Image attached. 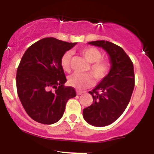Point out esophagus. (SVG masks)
<instances>
[{"mask_svg": "<svg viewBox=\"0 0 154 154\" xmlns=\"http://www.w3.org/2000/svg\"><path fill=\"white\" fill-rule=\"evenodd\" d=\"M85 93V92L84 91H78V90H77V95H82V93Z\"/></svg>", "mask_w": 154, "mask_h": 154, "instance_id": "obj_1", "label": "esophagus"}]
</instances>
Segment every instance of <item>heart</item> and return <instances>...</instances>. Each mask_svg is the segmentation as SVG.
Wrapping results in <instances>:
<instances>
[{"label": "heart", "instance_id": "obj_1", "mask_svg": "<svg viewBox=\"0 0 154 154\" xmlns=\"http://www.w3.org/2000/svg\"><path fill=\"white\" fill-rule=\"evenodd\" d=\"M81 54L91 64V72L97 80L103 79L109 74L111 69V63L106 59H101L100 51L94 47H86L80 51ZM72 53L66 51L61 59V66L63 71L69 72L71 69ZM69 85L78 89H83L90 86L93 82V77L90 73H74L69 76L68 79Z\"/></svg>", "mask_w": 154, "mask_h": 154}]
</instances>
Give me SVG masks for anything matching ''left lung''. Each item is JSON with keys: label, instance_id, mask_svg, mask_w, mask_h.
<instances>
[{"label": "left lung", "instance_id": "8db88e82", "mask_svg": "<svg viewBox=\"0 0 154 154\" xmlns=\"http://www.w3.org/2000/svg\"><path fill=\"white\" fill-rule=\"evenodd\" d=\"M88 43L106 51L111 66L99 84L88 92L93 101L83 109V117L90 125L105 127L115 122L130 102L135 87L133 63L121 47L111 42L96 40Z\"/></svg>", "mask_w": 154, "mask_h": 154}]
</instances>
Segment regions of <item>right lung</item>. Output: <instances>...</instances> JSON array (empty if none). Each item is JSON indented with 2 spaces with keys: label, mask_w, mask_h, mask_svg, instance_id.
I'll use <instances>...</instances> for the list:
<instances>
[{
  "label": "right lung",
  "mask_w": 154,
  "mask_h": 154,
  "mask_svg": "<svg viewBox=\"0 0 154 154\" xmlns=\"http://www.w3.org/2000/svg\"><path fill=\"white\" fill-rule=\"evenodd\" d=\"M77 43L45 38L26 49L17 71V89L26 114L44 125L62 117L66 102L76 96L75 88L64 86L61 56Z\"/></svg>",
  "instance_id": "1"
}]
</instances>
